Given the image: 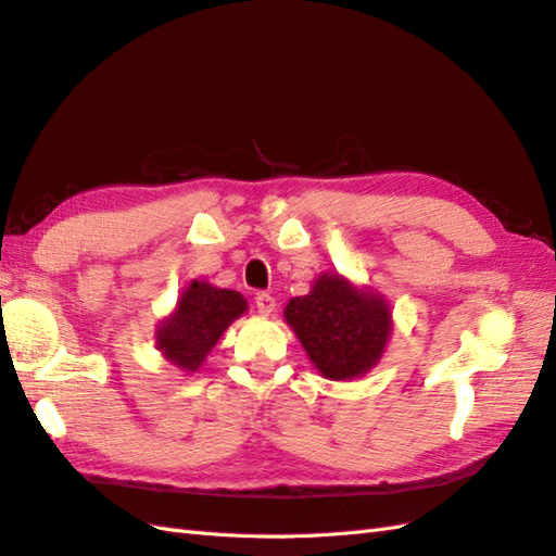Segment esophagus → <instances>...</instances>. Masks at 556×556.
Listing matches in <instances>:
<instances>
[{
	"mask_svg": "<svg viewBox=\"0 0 556 556\" xmlns=\"http://www.w3.org/2000/svg\"><path fill=\"white\" fill-rule=\"evenodd\" d=\"M275 299L269 293H265V291H257L255 293V307H257V313H263V315H269L275 309Z\"/></svg>",
	"mask_w": 556,
	"mask_h": 556,
	"instance_id": "esophagus-1",
	"label": "esophagus"
}]
</instances>
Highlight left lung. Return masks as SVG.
<instances>
[{"label": "left lung", "instance_id": "8db88e82", "mask_svg": "<svg viewBox=\"0 0 556 556\" xmlns=\"http://www.w3.org/2000/svg\"><path fill=\"white\" fill-rule=\"evenodd\" d=\"M283 317L327 379H355L379 363L391 333V309L339 275L319 277L307 295L289 301Z\"/></svg>", "mask_w": 556, "mask_h": 556}]
</instances>
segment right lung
I'll list each match as a JSON object with an SVG mask.
<instances>
[{
    "instance_id": "add662e5",
    "label": "right lung",
    "mask_w": 556,
    "mask_h": 556,
    "mask_svg": "<svg viewBox=\"0 0 556 556\" xmlns=\"http://www.w3.org/2000/svg\"><path fill=\"white\" fill-rule=\"evenodd\" d=\"M243 309L247 301L241 293L191 281L175 313L159 329V348L173 365L197 371L229 321Z\"/></svg>"
}]
</instances>
